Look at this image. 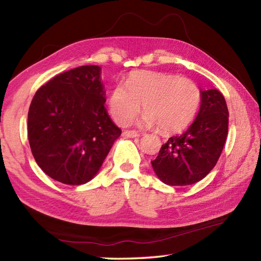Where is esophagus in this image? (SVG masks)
<instances>
[{"instance_id":"esophagus-1","label":"esophagus","mask_w":261,"mask_h":261,"mask_svg":"<svg viewBox=\"0 0 261 261\" xmlns=\"http://www.w3.org/2000/svg\"><path fill=\"white\" fill-rule=\"evenodd\" d=\"M123 136L127 137V138H137V137H139V134L137 131H124Z\"/></svg>"}]
</instances>
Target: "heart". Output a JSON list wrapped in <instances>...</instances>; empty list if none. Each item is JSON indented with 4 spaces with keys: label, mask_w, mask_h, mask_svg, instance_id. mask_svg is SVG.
Here are the masks:
<instances>
[{
    "label": "heart",
    "mask_w": 261,
    "mask_h": 261,
    "mask_svg": "<svg viewBox=\"0 0 261 261\" xmlns=\"http://www.w3.org/2000/svg\"><path fill=\"white\" fill-rule=\"evenodd\" d=\"M200 91L191 79L177 74L137 71L126 79L125 86H115L110 92L108 106L115 122L127 125L140 112L145 113L139 124L159 126L163 134L184 130L193 121L200 106Z\"/></svg>",
    "instance_id": "heart-1"
}]
</instances>
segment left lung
<instances>
[{"label":"left lung","instance_id":"8db88e82","mask_svg":"<svg viewBox=\"0 0 261 261\" xmlns=\"http://www.w3.org/2000/svg\"><path fill=\"white\" fill-rule=\"evenodd\" d=\"M197 118L180 136L170 137L151 161L167 185L183 187L199 182L213 169L228 136V107L218 90L200 91Z\"/></svg>","mask_w":261,"mask_h":261}]
</instances>
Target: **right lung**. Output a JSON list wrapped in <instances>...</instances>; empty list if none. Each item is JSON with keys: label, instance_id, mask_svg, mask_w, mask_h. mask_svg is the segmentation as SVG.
I'll return each mask as SVG.
<instances>
[{"label": "right lung", "instance_id": "add662e5", "mask_svg": "<svg viewBox=\"0 0 261 261\" xmlns=\"http://www.w3.org/2000/svg\"><path fill=\"white\" fill-rule=\"evenodd\" d=\"M98 65H83L51 78L35 92L29 109L30 147L38 166L68 185L91 180L121 129L105 108Z\"/></svg>", "mask_w": 261, "mask_h": 261}]
</instances>
